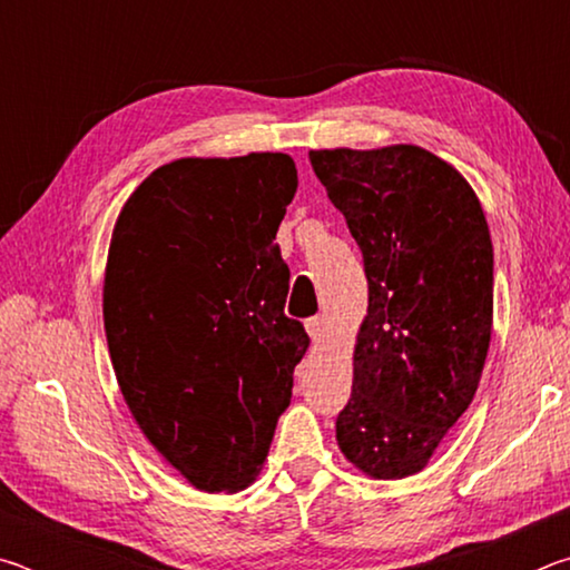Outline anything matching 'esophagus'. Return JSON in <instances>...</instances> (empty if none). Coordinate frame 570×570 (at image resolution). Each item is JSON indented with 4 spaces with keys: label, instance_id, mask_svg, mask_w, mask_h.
Listing matches in <instances>:
<instances>
[{
    "label": "esophagus",
    "instance_id": "esophagus-1",
    "mask_svg": "<svg viewBox=\"0 0 570 570\" xmlns=\"http://www.w3.org/2000/svg\"><path fill=\"white\" fill-rule=\"evenodd\" d=\"M304 330L314 342L322 340V336H324V316H312V320H306Z\"/></svg>",
    "mask_w": 570,
    "mask_h": 570
}]
</instances>
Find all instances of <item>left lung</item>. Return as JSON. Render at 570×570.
<instances>
[{"mask_svg": "<svg viewBox=\"0 0 570 570\" xmlns=\"http://www.w3.org/2000/svg\"><path fill=\"white\" fill-rule=\"evenodd\" d=\"M308 160L370 284L336 445L366 478H407L478 392L493 334L488 220L462 173L420 146L308 150Z\"/></svg>", "mask_w": 570, "mask_h": 570, "instance_id": "obj_1", "label": "left lung"}]
</instances>
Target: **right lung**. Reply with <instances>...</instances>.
Instances as JSON below:
<instances>
[{
	"mask_svg": "<svg viewBox=\"0 0 570 570\" xmlns=\"http://www.w3.org/2000/svg\"><path fill=\"white\" fill-rule=\"evenodd\" d=\"M296 183L286 153L178 158L115 220L102 282L115 377L146 440L204 493L258 478L308 350L284 314L274 244Z\"/></svg>",
	"mask_w": 570,
	"mask_h": 570,
	"instance_id": "add662e5",
	"label": "right lung"
}]
</instances>
